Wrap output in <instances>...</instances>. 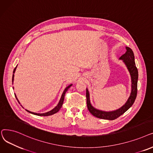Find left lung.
I'll use <instances>...</instances> for the list:
<instances>
[{"label":"left lung","mask_w":153,"mask_h":153,"mask_svg":"<svg viewBox=\"0 0 153 153\" xmlns=\"http://www.w3.org/2000/svg\"><path fill=\"white\" fill-rule=\"evenodd\" d=\"M126 52L123 55L120 59L122 60L126 65V66L129 72L131 78V92L130 96L126 102V103L121 106L120 108L113 111H104L97 110L94 108L90 103V94L88 89L86 88V103L88 110L89 111L97 118L108 120H113L118 118L119 116L125 113L128 109L131 106L137 96V79H138V71L136 67L134 62V55L133 50L129 47H126Z\"/></svg>","instance_id":"left-lung-1"}]
</instances>
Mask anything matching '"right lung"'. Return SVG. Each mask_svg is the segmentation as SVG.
<instances>
[{
	"mask_svg": "<svg viewBox=\"0 0 153 153\" xmlns=\"http://www.w3.org/2000/svg\"><path fill=\"white\" fill-rule=\"evenodd\" d=\"M16 68H17V67H16L15 68H14L13 71V74H14V73H15L16 70ZM13 77H14V75L13 74V76H12V82H13ZM71 85H72V84H71V85H70L69 86H68L67 87H66V88L65 89V90L63 91V93H62V97H61V98H60V100L59 103H58L57 106H56L53 109V110H52L51 111H48V112H47V113H33V112L29 111H28V110H26V111H28V113H30L33 114L37 115V116H47L52 115V114H55V113H57L58 111H59L60 110V108H62V105H63V101H64V98H65V93H66V92H67V90L70 88V87ZM15 96H16V99H17V101H18V102H19V104H20L19 101L18 100V99H17V98L16 95H15Z\"/></svg>",
	"mask_w": 153,
	"mask_h": 153,
	"instance_id": "right-lung-1",
	"label": "right lung"
}]
</instances>
